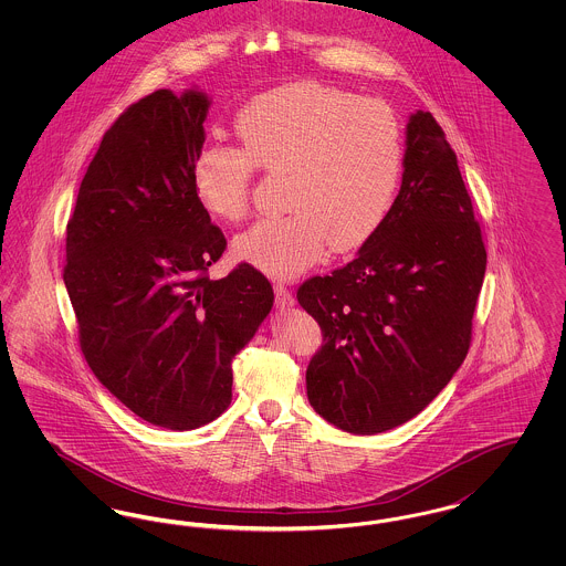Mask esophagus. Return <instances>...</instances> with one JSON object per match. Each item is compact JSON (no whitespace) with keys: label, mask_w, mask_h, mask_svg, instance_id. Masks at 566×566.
Listing matches in <instances>:
<instances>
[{"label":"esophagus","mask_w":566,"mask_h":566,"mask_svg":"<svg viewBox=\"0 0 566 566\" xmlns=\"http://www.w3.org/2000/svg\"><path fill=\"white\" fill-rule=\"evenodd\" d=\"M273 293H275V303L280 307H293L295 305V296L293 293L282 284V282H275L273 284Z\"/></svg>","instance_id":"obj_1"}]
</instances>
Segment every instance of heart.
I'll use <instances>...</instances> for the list:
<instances>
[{
    "label": "heart",
    "mask_w": 566,
    "mask_h": 566,
    "mask_svg": "<svg viewBox=\"0 0 566 566\" xmlns=\"http://www.w3.org/2000/svg\"><path fill=\"white\" fill-rule=\"evenodd\" d=\"M233 129L240 146L206 142L192 159L199 206L218 220H242L261 169L284 176L286 210L238 235V259L291 277L312 268L326 245L350 252L376 235L403 174V132L384 102L295 82L248 99Z\"/></svg>",
    "instance_id": "1"
}]
</instances>
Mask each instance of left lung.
Segmentation results:
<instances>
[{"mask_svg":"<svg viewBox=\"0 0 566 566\" xmlns=\"http://www.w3.org/2000/svg\"><path fill=\"white\" fill-rule=\"evenodd\" d=\"M401 190L356 259L305 280L321 324L307 399L342 431L376 434L418 416L462 365L485 245L457 155L431 112L407 123Z\"/></svg>","mask_w":566,"mask_h":566,"instance_id":"left-lung-1","label":"left lung"}]
</instances>
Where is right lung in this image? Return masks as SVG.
I'll use <instances>...</instances> for the list:
<instances>
[{"label":"right lung","mask_w":566,"mask_h":566,"mask_svg":"<svg viewBox=\"0 0 566 566\" xmlns=\"http://www.w3.org/2000/svg\"><path fill=\"white\" fill-rule=\"evenodd\" d=\"M208 97L155 91L104 134L67 220L63 280L82 354L142 420L190 431L231 403V360L273 305L248 263L212 280L227 250L199 206L190 167Z\"/></svg>","instance_id":"add662e5"}]
</instances>
